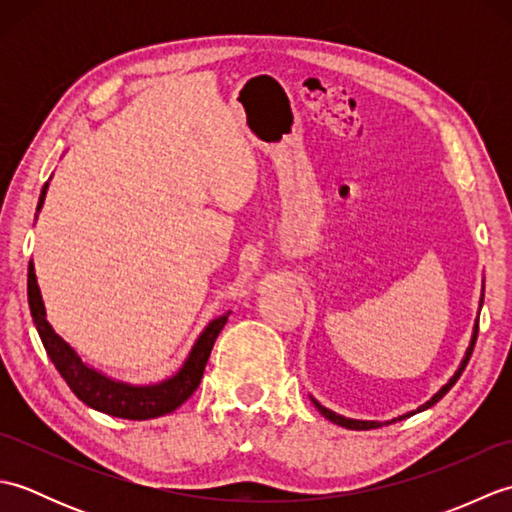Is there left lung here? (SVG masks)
I'll return each instance as SVG.
<instances>
[{"label":"left lung","mask_w":512,"mask_h":512,"mask_svg":"<svg viewBox=\"0 0 512 512\" xmlns=\"http://www.w3.org/2000/svg\"><path fill=\"white\" fill-rule=\"evenodd\" d=\"M482 303H484V286H482V297H480V308H482ZM477 328H480V317L475 319V325H473V336H471V345H469V350H466V354H464V358H462V363H460V367L455 369V374L449 378V383L444 385L438 394H433L431 396V400H427L424 402V405H420L416 411H409V413H405V416H398V418H394V420H387V422H376V420H354V418H345V416H339V413H334V411H330L328 407H323L321 402H317L314 400L312 396H310V400L314 402V407L319 409V413L321 416H325L328 418L330 422H334V424H341V427H345V429H354V431H367V429H378V427H383V424H391V422H398V420H405V418H409V416H413V413H420V411H424V409H429V407H433L436 405V402L447 394V391L458 383V378L462 376V372H464V367H466V363H469V358H471V354H473V347H475V341H477Z\"/></svg>","instance_id":"obj_1"}]
</instances>
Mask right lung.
Masks as SVG:
<instances>
[{"mask_svg": "<svg viewBox=\"0 0 512 512\" xmlns=\"http://www.w3.org/2000/svg\"><path fill=\"white\" fill-rule=\"evenodd\" d=\"M46 191L48 182L41 189L37 213L41 211L43 200H46ZM28 306L50 361L59 369L61 378L74 391V396L96 411L125 420H151L158 416H167L173 409H178L184 400H189V396L200 385L217 334L222 332L228 321V314H231L226 312L206 325L198 336V341L193 343L187 361H184V365L171 378L154 385H129L123 383V380L105 376L99 369L85 365L81 356L74 352V347H70L52 330V325L46 319V306H43L41 290L37 286L35 264L32 262L28 264Z\"/></svg>", "mask_w": 512, "mask_h": 512, "instance_id": "obj_1", "label": "right lung"}]
</instances>
